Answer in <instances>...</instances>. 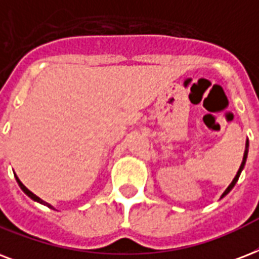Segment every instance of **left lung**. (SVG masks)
<instances>
[{
    "label": "left lung",
    "instance_id": "1",
    "mask_svg": "<svg viewBox=\"0 0 259 259\" xmlns=\"http://www.w3.org/2000/svg\"><path fill=\"white\" fill-rule=\"evenodd\" d=\"M247 152H248V141H246V149H244V155H243V160H242V164H240L239 169H238V172H236V175H235L234 181H232V182H231L230 186L227 187L226 191H224V193H223L222 198H223V197H224V195L228 194V193H230V191L232 190V189H234L235 183L238 182V179H239V177H240V172H242V169H243L244 164H246V159H247Z\"/></svg>",
    "mask_w": 259,
    "mask_h": 259
}]
</instances>
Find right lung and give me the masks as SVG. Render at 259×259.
I'll return each instance as SVG.
<instances>
[{
    "mask_svg": "<svg viewBox=\"0 0 259 259\" xmlns=\"http://www.w3.org/2000/svg\"><path fill=\"white\" fill-rule=\"evenodd\" d=\"M15 177H16V175H15ZM16 181H17V183H19V186H20V189H21V190L24 191L25 194L28 195L29 198H32V200H33V201H36V202H39V204H43V205H46V206H49V208H50V209H54V208H53V206H51V205H50V204H47L46 201H43V200H40V198H39V197H37V195H35V194H33L32 191H29V190H28V189H27V187H25V186H24V185H23V183L20 182V179H19V178H17V177H16Z\"/></svg>",
    "mask_w": 259,
    "mask_h": 259,
    "instance_id": "obj_1",
    "label": "right lung"
}]
</instances>
